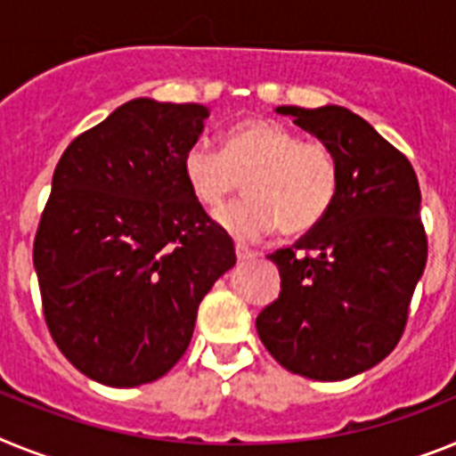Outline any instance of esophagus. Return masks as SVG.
I'll use <instances>...</instances> for the list:
<instances>
[{"instance_id":"34e87169","label":"esophagus","mask_w":456,"mask_h":456,"mask_svg":"<svg viewBox=\"0 0 456 456\" xmlns=\"http://www.w3.org/2000/svg\"><path fill=\"white\" fill-rule=\"evenodd\" d=\"M236 256H239V261H248V259H255V256H259V252L250 250V248H245V245H236Z\"/></svg>"}]
</instances>
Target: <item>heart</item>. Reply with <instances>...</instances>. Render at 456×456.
Here are the masks:
<instances>
[{
	"label": "heart",
	"instance_id": "obj_1",
	"mask_svg": "<svg viewBox=\"0 0 456 456\" xmlns=\"http://www.w3.org/2000/svg\"><path fill=\"white\" fill-rule=\"evenodd\" d=\"M183 174L192 195L217 208L248 181L250 200L217 211V223L239 240H259L282 227L303 236L326 220L339 190V165L330 144L300 140L271 118H248L227 133L224 149L195 142Z\"/></svg>",
	"mask_w": 456,
	"mask_h": 456
}]
</instances>
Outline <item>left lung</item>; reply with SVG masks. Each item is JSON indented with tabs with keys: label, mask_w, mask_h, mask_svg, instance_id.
I'll return each mask as SVG.
<instances>
[{
	"label": "left lung",
	"mask_w": 456,
	"mask_h": 456,
	"mask_svg": "<svg viewBox=\"0 0 456 456\" xmlns=\"http://www.w3.org/2000/svg\"><path fill=\"white\" fill-rule=\"evenodd\" d=\"M275 112L330 144L339 190L319 227L268 255L282 289L256 316V332L284 370L342 381L379 365L406 328L427 264L418 176L409 158L351 110Z\"/></svg>",
	"instance_id": "left-lung-1"
}]
</instances>
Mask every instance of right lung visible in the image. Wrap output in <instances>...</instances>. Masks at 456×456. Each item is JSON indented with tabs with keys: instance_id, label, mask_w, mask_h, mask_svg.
Segmentation results:
<instances>
[{
	"instance_id": "add662e5",
	"label": "right lung",
	"mask_w": 456,
	"mask_h": 456,
	"mask_svg": "<svg viewBox=\"0 0 456 456\" xmlns=\"http://www.w3.org/2000/svg\"><path fill=\"white\" fill-rule=\"evenodd\" d=\"M208 108L134 98L59 158L34 239L43 314L69 362L102 386L167 374L200 303L236 264L192 195L183 158Z\"/></svg>"
}]
</instances>
